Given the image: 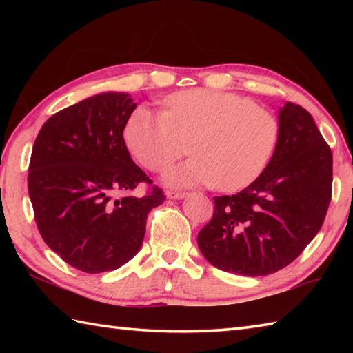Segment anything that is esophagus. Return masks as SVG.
<instances>
[{"label": "esophagus", "instance_id": "esophagus-1", "mask_svg": "<svg viewBox=\"0 0 353 353\" xmlns=\"http://www.w3.org/2000/svg\"><path fill=\"white\" fill-rule=\"evenodd\" d=\"M166 198L168 199H183L185 193H182V191H168V193H166Z\"/></svg>", "mask_w": 353, "mask_h": 353}]
</instances>
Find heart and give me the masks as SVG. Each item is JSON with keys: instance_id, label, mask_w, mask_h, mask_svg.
<instances>
[{"instance_id": "1", "label": "heart", "mask_w": 353, "mask_h": 353, "mask_svg": "<svg viewBox=\"0 0 353 353\" xmlns=\"http://www.w3.org/2000/svg\"><path fill=\"white\" fill-rule=\"evenodd\" d=\"M165 105V112L139 107L124 139L151 171L165 170L191 149L193 159L166 172L170 183L243 190L265 172L276 152L279 119L240 94L185 90L166 98Z\"/></svg>"}]
</instances>
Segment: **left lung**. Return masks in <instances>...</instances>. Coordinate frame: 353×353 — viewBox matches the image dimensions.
Returning a JSON list of instances; mask_svg holds the SVG:
<instances>
[{
    "mask_svg": "<svg viewBox=\"0 0 353 353\" xmlns=\"http://www.w3.org/2000/svg\"><path fill=\"white\" fill-rule=\"evenodd\" d=\"M280 137L265 172L232 196H216L198 234L202 255L225 272L259 277L296 260L324 224L333 155L303 107L279 110Z\"/></svg>",
    "mask_w": 353,
    "mask_h": 353,
    "instance_id": "left-lung-1",
    "label": "left lung"
}]
</instances>
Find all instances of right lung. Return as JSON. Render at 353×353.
<instances>
[{
  "label": "right lung",
  "instance_id": "add662e5",
  "mask_svg": "<svg viewBox=\"0 0 353 353\" xmlns=\"http://www.w3.org/2000/svg\"><path fill=\"white\" fill-rule=\"evenodd\" d=\"M137 104L105 92L57 112L41 126L29 162L28 190L45 243L76 270L98 274L134 259L148 213L165 201L130 159L123 130Z\"/></svg>",
  "mask_w": 353,
  "mask_h": 353
}]
</instances>
